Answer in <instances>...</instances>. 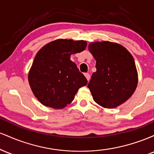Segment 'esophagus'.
Listing matches in <instances>:
<instances>
[{"instance_id": "esophagus-1", "label": "esophagus", "mask_w": 154, "mask_h": 154, "mask_svg": "<svg viewBox=\"0 0 154 154\" xmlns=\"http://www.w3.org/2000/svg\"><path fill=\"white\" fill-rule=\"evenodd\" d=\"M85 77L87 78V79L88 81L90 80V78H91V75H90L89 73H85Z\"/></svg>"}]
</instances>
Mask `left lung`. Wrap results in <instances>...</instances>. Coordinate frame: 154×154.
Returning a JSON list of instances; mask_svg holds the SVG:
<instances>
[{
    "label": "left lung",
    "mask_w": 154,
    "mask_h": 154,
    "mask_svg": "<svg viewBox=\"0 0 154 154\" xmlns=\"http://www.w3.org/2000/svg\"><path fill=\"white\" fill-rule=\"evenodd\" d=\"M89 50L96 60V72L88 85L93 100L104 108H116L128 100L137 87L133 57L122 45L109 41L90 44Z\"/></svg>",
    "instance_id": "8db88e82"
}]
</instances>
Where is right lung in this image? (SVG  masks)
Masks as SVG:
<instances>
[{
  "label": "right lung",
  "mask_w": 154,
  "mask_h": 154,
  "mask_svg": "<svg viewBox=\"0 0 154 154\" xmlns=\"http://www.w3.org/2000/svg\"><path fill=\"white\" fill-rule=\"evenodd\" d=\"M84 40H59L48 43L38 51L28 75L35 96L45 106L63 109L75 98L88 80L70 60L71 54L82 52Z\"/></svg>",
  "instance_id": "right-lung-1"
}]
</instances>
